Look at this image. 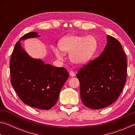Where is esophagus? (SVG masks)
Instances as JSON below:
<instances>
[{"label":"esophagus","mask_w":135,"mask_h":135,"mask_svg":"<svg viewBox=\"0 0 135 135\" xmlns=\"http://www.w3.org/2000/svg\"><path fill=\"white\" fill-rule=\"evenodd\" d=\"M70 75L71 77H74V76H75V73H74L73 71H71L70 72Z\"/></svg>","instance_id":"34e87169"}]
</instances>
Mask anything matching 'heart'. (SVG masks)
Returning a JSON list of instances; mask_svg holds the SVG:
<instances>
[{
  "instance_id": "b5f03b06",
  "label": "heart",
  "mask_w": 135,
  "mask_h": 135,
  "mask_svg": "<svg viewBox=\"0 0 135 135\" xmlns=\"http://www.w3.org/2000/svg\"><path fill=\"white\" fill-rule=\"evenodd\" d=\"M59 47L62 52L69 53L70 60L76 64H84L88 62L95 53L98 47L97 40L94 36H69L61 39L59 42ZM56 56L61 58L63 56L60 50L53 49Z\"/></svg>"
}]
</instances>
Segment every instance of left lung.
Masks as SVG:
<instances>
[{
  "label": "left lung",
  "instance_id": "8db88e82",
  "mask_svg": "<svg viewBox=\"0 0 135 135\" xmlns=\"http://www.w3.org/2000/svg\"><path fill=\"white\" fill-rule=\"evenodd\" d=\"M76 76L84 105L94 109L110 105L119 97L127 78V58L120 43L107 36L104 51L81 68Z\"/></svg>",
  "mask_w": 135,
  "mask_h": 135
}]
</instances>
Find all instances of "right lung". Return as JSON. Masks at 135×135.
Instances as JSON below:
<instances>
[{
  "label": "right lung",
  "instance_id": "right-lung-1",
  "mask_svg": "<svg viewBox=\"0 0 135 135\" xmlns=\"http://www.w3.org/2000/svg\"><path fill=\"white\" fill-rule=\"evenodd\" d=\"M38 36L37 33L30 32L15 44L10 61L11 82L24 104L49 109L56 103L68 73L64 68L45 64L40 59L31 58L22 48L20 40Z\"/></svg>",
  "mask_w": 135,
  "mask_h": 135
}]
</instances>
